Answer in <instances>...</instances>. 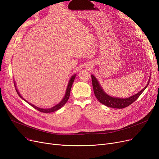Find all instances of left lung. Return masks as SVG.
Returning <instances> with one entry per match:
<instances>
[{"label":"left lung","mask_w":159,"mask_h":159,"mask_svg":"<svg viewBox=\"0 0 159 159\" xmlns=\"http://www.w3.org/2000/svg\"><path fill=\"white\" fill-rule=\"evenodd\" d=\"M91 79H92V85L94 93L96 98L98 99V101L107 107L118 108V109H122V108L126 107L131 104L133 102H134L139 98V97L142 94V93L145 90V89L148 87V85L149 84V80L148 84L145 86V88H143L141 91H140L139 93H136L135 95L129 97L128 98H122L113 97L105 93L101 86L100 85L98 81L93 75H91Z\"/></svg>","instance_id":"1"}]
</instances>
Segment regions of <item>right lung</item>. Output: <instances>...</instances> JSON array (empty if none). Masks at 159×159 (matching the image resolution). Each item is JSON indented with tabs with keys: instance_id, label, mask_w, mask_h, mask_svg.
<instances>
[{
	"instance_id": "1",
	"label": "right lung",
	"mask_w": 159,
	"mask_h": 159,
	"mask_svg": "<svg viewBox=\"0 0 159 159\" xmlns=\"http://www.w3.org/2000/svg\"><path fill=\"white\" fill-rule=\"evenodd\" d=\"M75 76H76V74L73 75V76L71 77V79H70V81H69V82H68V86H67V88H66V91L65 95H64V98H62V101H61L59 103H58V104L55 105V106H53V107H51V108H48V109H43V108H40V107H39L35 106V105H33V104H32L26 101V100H25V99L21 96V95L19 93V91L17 90V89H16V88L15 83L14 84H15V89H16V93H17V94L19 95V97H20L21 98H22V99L24 100V101H26L27 103H28L30 105H31L33 107H34L35 109L37 110L38 111H40V112H43V113H52V112H53V111H57V110H59L60 108H61V107L67 102V101H68V100L69 99V97H70V95L71 88L73 83V82H74V80H75Z\"/></svg>"
}]
</instances>
